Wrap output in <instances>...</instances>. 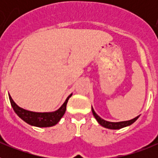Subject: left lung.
<instances>
[{"label":"left lung","instance_id":"obj_1","mask_svg":"<svg viewBox=\"0 0 158 158\" xmlns=\"http://www.w3.org/2000/svg\"><path fill=\"white\" fill-rule=\"evenodd\" d=\"M92 111H93V114L94 115L95 118L96 119V121L99 123V124H100L102 127H104L107 128V129H111V130H118L121 129V128L126 127L130 126L132 123L135 122V121L139 118V117L140 115H138L135 118H132L131 120H127V121H122V122H109V121L104 120V118H100L96 112H95L94 109H93V106H92Z\"/></svg>","mask_w":158,"mask_h":158}]
</instances>
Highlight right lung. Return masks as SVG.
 <instances>
[{
    "label": "right lung",
    "instance_id": "right-lung-1",
    "mask_svg": "<svg viewBox=\"0 0 158 158\" xmlns=\"http://www.w3.org/2000/svg\"><path fill=\"white\" fill-rule=\"evenodd\" d=\"M73 93H71L65 102L58 110L51 112H35V111H31L28 110H25L22 107H19L17 104L14 102L11 96L8 94L9 100H10L11 105L13 108L14 111L16 113V115L19 118L23 119L24 122L28 123L29 125L37 127H50L56 125L60 119L62 118L66 110L67 102L70 98Z\"/></svg>",
    "mask_w": 158,
    "mask_h": 158
}]
</instances>
